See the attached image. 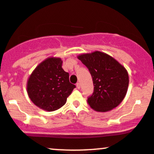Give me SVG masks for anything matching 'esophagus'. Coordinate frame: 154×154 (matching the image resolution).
<instances>
[{"mask_svg": "<svg viewBox=\"0 0 154 154\" xmlns=\"http://www.w3.org/2000/svg\"><path fill=\"white\" fill-rule=\"evenodd\" d=\"M77 89H79V88H80V84H79V82L77 83Z\"/></svg>", "mask_w": 154, "mask_h": 154, "instance_id": "1", "label": "esophagus"}]
</instances>
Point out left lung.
Wrapping results in <instances>:
<instances>
[{"label": "left lung", "instance_id": "1", "mask_svg": "<svg viewBox=\"0 0 154 154\" xmlns=\"http://www.w3.org/2000/svg\"><path fill=\"white\" fill-rule=\"evenodd\" d=\"M93 77L94 91L88 98L93 110L106 112L119 106L127 94L129 75L126 69L105 53L94 51L77 56Z\"/></svg>", "mask_w": 154, "mask_h": 154}]
</instances>
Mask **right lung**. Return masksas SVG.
<instances>
[{"instance_id": "add662e5", "label": "right lung", "mask_w": 154, "mask_h": 154, "mask_svg": "<svg viewBox=\"0 0 154 154\" xmlns=\"http://www.w3.org/2000/svg\"><path fill=\"white\" fill-rule=\"evenodd\" d=\"M60 58L49 57L39 63L28 78L26 91L35 106L47 111L62 107L72 93L75 85L62 69Z\"/></svg>"}]
</instances>
